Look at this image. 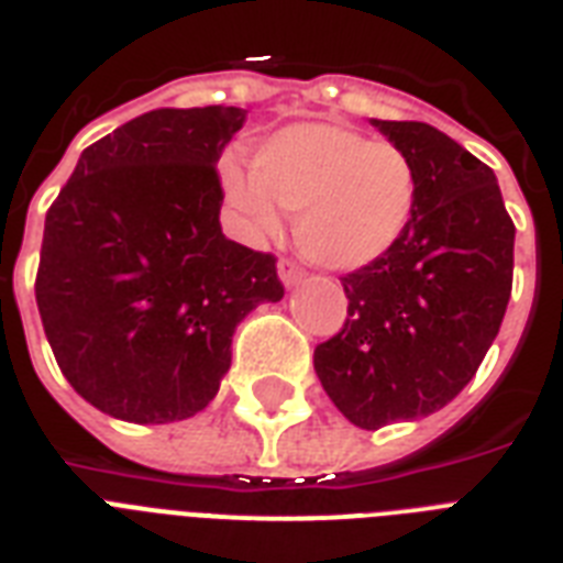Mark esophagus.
Returning <instances> with one entry per match:
<instances>
[{"mask_svg":"<svg viewBox=\"0 0 563 563\" xmlns=\"http://www.w3.org/2000/svg\"><path fill=\"white\" fill-rule=\"evenodd\" d=\"M277 272H280V280L286 283V286H298V283L307 277V272H303L295 260H289V256H283L280 263H277Z\"/></svg>","mask_w":563,"mask_h":563,"instance_id":"esophagus-1","label":"esophagus"}]
</instances>
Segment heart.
Instances as JSON below:
<instances>
[{
  "mask_svg": "<svg viewBox=\"0 0 563 563\" xmlns=\"http://www.w3.org/2000/svg\"><path fill=\"white\" fill-rule=\"evenodd\" d=\"M254 178L224 169L230 201L256 233H277L295 212V242L312 263L353 272L385 256L409 230L418 172L400 145L347 125L303 122L268 136L251 161Z\"/></svg>",
  "mask_w": 563,
  "mask_h": 563,
  "instance_id": "obj_1",
  "label": "heart"
}]
</instances>
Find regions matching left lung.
<instances>
[{"label":"left lung","mask_w":563,"mask_h":563,"mask_svg":"<svg viewBox=\"0 0 563 563\" xmlns=\"http://www.w3.org/2000/svg\"><path fill=\"white\" fill-rule=\"evenodd\" d=\"M374 125L415 163V216L388 254L339 277L347 318L312 356L335 409L362 429L432 415L471 383L515 274V221L490 166L427 122Z\"/></svg>","instance_id":"1"}]
</instances>
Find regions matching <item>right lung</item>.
Segmentation results:
<instances>
[{"instance_id":"1","label":"right lung","mask_w":563,"mask_h":563,"mask_svg":"<svg viewBox=\"0 0 563 563\" xmlns=\"http://www.w3.org/2000/svg\"><path fill=\"white\" fill-rule=\"evenodd\" d=\"M239 108H163L84 148L46 212L37 309L75 391L131 423L192 418L219 391L230 342L280 300L277 256L221 233L216 163Z\"/></svg>"}]
</instances>
